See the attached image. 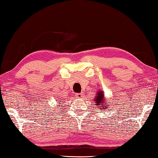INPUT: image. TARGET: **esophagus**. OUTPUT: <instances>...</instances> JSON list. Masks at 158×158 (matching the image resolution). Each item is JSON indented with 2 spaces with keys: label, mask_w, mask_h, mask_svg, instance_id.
I'll return each instance as SVG.
<instances>
[{
  "label": "esophagus",
  "mask_w": 158,
  "mask_h": 158,
  "mask_svg": "<svg viewBox=\"0 0 158 158\" xmlns=\"http://www.w3.org/2000/svg\"><path fill=\"white\" fill-rule=\"evenodd\" d=\"M83 95H84V94H83L82 93H77L76 94V97L77 98H83Z\"/></svg>",
  "instance_id": "1"
}]
</instances>
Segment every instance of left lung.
I'll use <instances>...</instances> for the list:
<instances>
[{
	"mask_svg": "<svg viewBox=\"0 0 158 158\" xmlns=\"http://www.w3.org/2000/svg\"><path fill=\"white\" fill-rule=\"evenodd\" d=\"M97 96L95 98V105H97L98 106L100 105V106H103V108H106L107 106H106L105 105L106 104V102H105V98H104V94H103V92L101 91H98L97 93Z\"/></svg>",
	"mask_w": 158,
	"mask_h": 158,
	"instance_id": "1",
	"label": "left lung"
}]
</instances>
